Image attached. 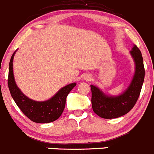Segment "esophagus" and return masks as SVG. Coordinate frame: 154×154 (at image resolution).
<instances>
[{
    "label": "esophagus",
    "instance_id": "esophagus-1",
    "mask_svg": "<svg viewBox=\"0 0 154 154\" xmlns=\"http://www.w3.org/2000/svg\"><path fill=\"white\" fill-rule=\"evenodd\" d=\"M84 79L86 80H90L91 79V76H89V75H86L84 77Z\"/></svg>",
    "mask_w": 154,
    "mask_h": 154
}]
</instances>
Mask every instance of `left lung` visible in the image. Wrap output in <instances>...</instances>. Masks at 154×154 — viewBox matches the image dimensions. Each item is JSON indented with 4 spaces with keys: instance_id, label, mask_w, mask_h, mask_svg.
<instances>
[{
    "instance_id": "1",
    "label": "left lung",
    "mask_w": 154,
    "mask_h": 154,
    "mask_svg": "<svg viewBox=\"0 0 154 154\" xmlns=\"http://www.w3.org/2000/svg\"><path fill=\"white\" fill-rule=\"evenodd\" d=\"M130 54L136 65L135 74L128 88L118 96L106 95L97 86L91 85V105L95 114L103 119H116L125 116L136 104L144 79V67L142 53L135 45Z\"/></svg>"
}]
</instances>
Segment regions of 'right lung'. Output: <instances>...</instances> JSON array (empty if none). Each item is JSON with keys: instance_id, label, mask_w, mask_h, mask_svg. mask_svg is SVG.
<instances>
[{"instance_id": "obj_1", "label": "right lung", "mask_w": 154, "mask_h": 154, "mask_svg": "<svg viewBox=\"0 0 154 154\" xmlns=\"http://www.w3.org/2000/svg\"><path fill=\"white\" fill-rule=\"evenodd\" d=\"M15 54V51L11 57L9 65L8 86L11 95L17 106L29 119L35 123H50L58 119L65 109L68 94L77 83H73L63 87L55 95L45 101L32 100L24 95L15 83L12 68Z\"/></svg>"}]
</instances>
